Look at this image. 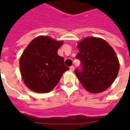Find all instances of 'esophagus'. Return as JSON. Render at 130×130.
<instances>
[{
  "mask_svg": "<svg viewBox=\"0 0 130 130\" xmlns=\"http://www.w3.org/2000/svg\"><path fill=\"white\" fill-rule=\"evenodd\" d=\"M70 70H71L72 72H73V71L74 70V66H72V67H70Z\"/></svg>",
  "mask_w": 130,
  "mask_h": 130,
  "instance_id": "obj_1",
  "label": "esophagus"
}]
</instances>
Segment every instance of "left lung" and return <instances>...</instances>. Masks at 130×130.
<instances>
[{
    "label": "left lung",
    "mask_w": 130,
    "mask_h": 130,
    "mask_svg": "<svg viewBox=\"0 0 130 130\" xmlns=\"http://www.w3.org/2000/svg\"><path fill=\"white\" fill-rule=\"evenodd\" d=\"M76 58L82 69H75L79 82L87 91L98 93L111 85L117 76L119 63L112 47L101 38L89 37L79 42Z\"/></svg>",
    "instance_id": "obj_1"
}]
</instances>
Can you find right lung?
Wrapping results in <instances>:
<instances>
[{
  "instance_id": "add662e5",
  "label": "right lung",
  "mask_w": 130,
  "mask_h": 130,
  "mask_svg": "<svg viewBox=\"0 0 130 130\" xmlns=\"http://www.w3.org/2000/svg\"><path fill=\"white\" fill-rule=\"evenodd\" d=\"M63 41L47 36L35 38L24 51L19 60L23 81L36 92H50L56 86L62 74L69 69L63 58L58 55Z\"/></svg>"
}]
</instances>
